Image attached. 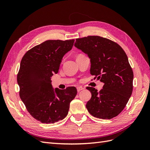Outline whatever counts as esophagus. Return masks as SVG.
<instances>
[{"label": "esophagus", "mask_w": 150, "mask_h": 150, "mask_svg": "<svg viewBox=\"0 0 150 150\" xmlns=\"http://www.w3.org/2000/svg\"><path fill=\"white\" fill-rule=\"evenodd\" d=\"M83 89H84V88L83 87H78V88H77V91H78V92H80L81 91H82Z\"/></svg>", "instance_id": "34e87169"}]
</instances>
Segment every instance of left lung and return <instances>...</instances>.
<instances>
[{"label":"left lung","instance_id":"left-lung-1","mask_svg":"<svg viewBox=\"0 0 150 150\" xmlns=\"http://www.w3.org/2000/svg\"><path fill=\"white\" fill-rule=\"evenodd\" d=\"M76 47L88 54L90 73L104 83L103 89L87 87L91 98L86 104L91 115L112 119L126 106L133 91V72L124 50L115 42L97 35L76 39Z\"/></svg>","mask_w":150,"mask_h":150}]
</instances>
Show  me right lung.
Instances as JSON below:
<instances>
[{"mask_svg":"<svg viewBox=\"0 0 150 150\" xmlns=\"http://www.w3.org/2000/svg\"><path fill=\"white\" fill-rule=\"evenodd\" d=\"M74 42V39L48 40L29 50L21 60L17 77L20 98L30 115L42 123L64 119L76 96L74 86L54 89L51 80Z\"/></svg>","mask_w":150,"mask_h":150,"instance_id":"right-lung-1","label":"right lung"}]
</instances>
